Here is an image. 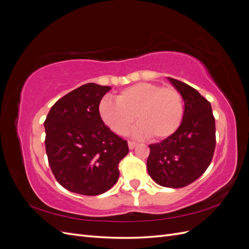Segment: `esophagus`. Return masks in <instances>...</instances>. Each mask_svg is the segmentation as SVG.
<instances>
[{
  "instance_id": "1",
  "label": "esophagus",
  "mask_w": 249,
  "mask_h": 249,
  "mask_svg": "<svg viewBox=\"0 0 249 249\" xmlns=\"http://www.w3.org/2000/svg\"><path fill=\"white\" fill-rule=\"evenodd\" d=\"M127 145H129L130 149H134L135 147L137 146V143L136 142H133V141H129V142H127Z\"/></svg>"
}]
</instances>
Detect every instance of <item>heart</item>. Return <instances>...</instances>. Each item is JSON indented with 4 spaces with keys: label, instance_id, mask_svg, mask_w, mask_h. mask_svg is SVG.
<instances>
[{
    "label": "heart",
    "instance_id": "b5f03b06",
    "mask_svg": "<svg viewBox=\"0 0 249 249\" xmlns=\"http://www.w3.org/2000/svg\"><path fill=\"white\" fill-rule=\"evenodd\" d=\"M99 114L108 127L124 135L136 116L137 136L150 140L165 139L178 129L184 115L182 95L173 87H161L153 83H137L122 90L116 102L103 99Z\"/></svg>",
    "mask_w": 249,
    "mask_h": 249
}]
</instances>
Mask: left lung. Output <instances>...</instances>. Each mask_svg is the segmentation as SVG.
<instances>
[{"label":"left lung","instance_id":"left-lung-1","mask_svg":"<svg viewBox=\"0 0 249 249\" xmlns=\"http://www.w3.org/2000/svg\"><path fill=\"white\" fill-rule=\"evenodd\" d=\"M184 101L178 129L159 143L150 144L147 171L163 187L182 188L196 180L212 161L215 150V118L210 102L196 89L167 78Z\"/></svg>","mask_w":249,"mask_h":249}]
</instances>
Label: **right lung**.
Returning <instances> with one entry per match:
<instances>
[{"label": "right lung", "instance_id": "obj_1", "mask_svg": "<svg viewBox=\"0 0 249 249\" xmlns=\"http://www.w3.org/2000/svg\"><path fill=\"white\" fill-rule=\"evenodd\" d=\"M110 86L88 83L53 106L44 122L46 150L57 182L71 192L99 195L114 186L127 142L105 125L99 105Z\"/></svg>", "mask_w": 249, "mask_h": 249}]
</instances>
